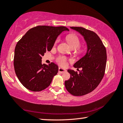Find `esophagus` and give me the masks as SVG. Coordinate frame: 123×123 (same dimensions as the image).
I'll list each match as a JSON object with an SVG mask.
<instances>
[{
    "instance_id": "34e87169",
    "label": "esophagus",
    "mask_w": 123,
    "mask_h": 123,
    "mask_svg": "<svg viewBox=\"0 0 123 123\" xmlns=\"http://www.w3.org/2000/svg\"><path fill=\"white\" fill-rule=\"evenodd\" d=\"M66 71H67V70L65 69L60 68V67H59V72L60 73H64V72H65Z\"/></svg>"
}]
</instances>
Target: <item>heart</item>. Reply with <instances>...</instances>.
I'll list each match as a JSON object with an SVG mask.
<instances>
[{"label": "heart", "instance_id": "b5f03b06", "mask_svg": "<svg viewBox=\"0 0 123 123\" xmlns=\"http://www.w3.org/2000/svg\"><path fill=\"white\" fill-rule=\"evenodd\" d=\"M67 41L68 42L70 46L73 49H75V51L77 53L80 54L83 52V50L80 49V40L78 37L74 34H69L67 36ZM59 41V39L56 40V43ZM67 58L65 56H59L57 59V62L62 66H64L67 63Z\"/></svg>", "mask_w": 123, "mask_h": 123}]
</instances>
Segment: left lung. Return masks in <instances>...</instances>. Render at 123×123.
<instances>
[{
    "label": "left lung",
    "instance_id": "1",
    "mask_svg": "<svg viewBox=\"0 0 123 123\" xmlns=\"http://www.w3.org/2000/svg\"><path fill=\"white\" fill-rule=\"evenodd\" d=\"M83 37L87 51L73 67L82 70L77 73L68 69L70 78L65 81L67 91L73 96H80L93 91L103 78L106 64V51L98 35L93 31L80 27H70Z\"/></svg>",
    "mask_w": 123,
    "mask_h": 123
}]
</instances>
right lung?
I'll list each match as a JSON object with an SVG mask.
<instances>
[{
  "mask_svg": "<svg viewBox=\"0 0 123 123\" xmlns=\"http://www.w3.org/2000/svg\"><path fill=\"white\" fill-rule=\"evenodd\" d=\"M65 27L38 26L28 30L17 43L14 50V67L18 80L23 86L32 91L45 90L58 72L54 63L42 64V56L53 48Z\"/></svg>",
  "mask_w": 123,
  "mask_h": 123,
  "instance_id": "add662e5",
  "label": "right lung"
}]
</instances>
